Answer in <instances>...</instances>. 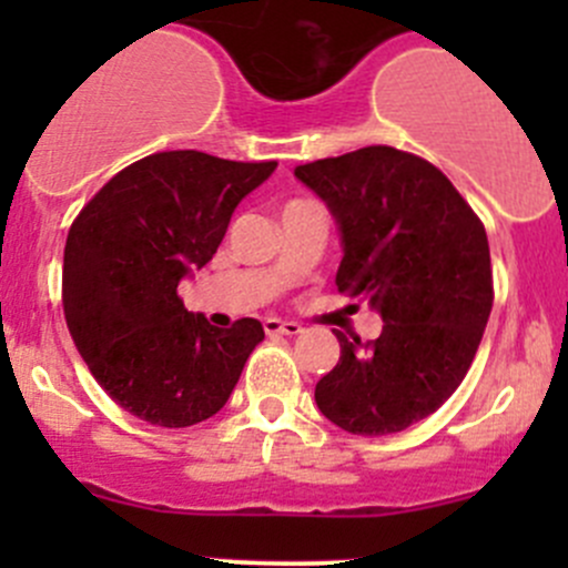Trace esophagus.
I'll use <instances>...</instances> for the list:
<instances>
[{"mask_svg":"<svg viewBox=\"0 0 568 568\" xmlns=\"http://www.w3.org/2000/svg\"><path fill=\"white\" fill-rule=\"evenodd\" d=\"M263 329H266V335H300L302 326L296 324V321L266 318V321H263Z\"/></svg>","mask_w":568,"mask_h":568,"instance_id":"obj_1","label":"esophagus"}]
</instances>
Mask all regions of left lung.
I'll return each instance as SVG.
<instances>
[{
	"label": "left lung",
	"instance_id": "left-lung-1",
	"mask_svg": "<svg viewBox=\"0 0 568 568\" xmlns=\"http://www.w3.org/2000/svg\"><path fill=\"white\" fill-rule=\"evenodd\" d=\"M341 233L337 291L385 326L371 343L335 332L341 359L316 385L321 415L348 434L409 428L454 395L491 313L489 242L454 183L387 145L302 164Z\"/></svg>",
	"mask_w": 568,
	"mask_h": 568
}]
</instances>
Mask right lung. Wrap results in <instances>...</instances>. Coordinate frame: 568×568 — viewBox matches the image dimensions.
Instances as JSON below:
<instances>
[{"label":"right lung","mask_w":568,"mask_h":568,"mask_svg":"<svg viewBox=\"0 0 568 568\" xmlns=\"http://www.w3.org/2000/svg\"><path fill=\"white\" fill-rule=\"evenodd\" d=\"M274 168L153 153L120 170L73 220L62 261L68 329L95 382L140 420H209L263 341L257 318L220 329L189 313L178 283L214 257L236 205Z\"/></svg>","instance_id":"1"}]
</instances>
